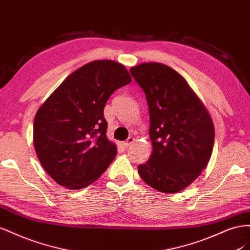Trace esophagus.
<instances>
[{
    "label": "esophagus",
    "instance_id": "34e87169",
    "mask_svg": "<svg viewBox=\"0 0 250 250\" xmlns=\"http://www.w3.org/2000/svg\"><path fill=\"white\" fill-rule=\"evenodd\" d=\"M134 140H135V139H134L133 137H129L125 142H123V146H124L125 147H129V146L133 144Z\"/></svg>",
    "mask_w": 250,
    "mask_h": 250
}]
</instances>
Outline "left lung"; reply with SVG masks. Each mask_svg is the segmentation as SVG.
Here are the masks:
<instances>
[{"label":"left lung","instance_id":"obj_1","mask_svg":"<svg viewBox=\"0 0 250 250\" xmlns=\"http://www.w3.org/2000/svg\"><path fill=\"white\" fill-rule=\"evenodd\" d=\"M130 72L145 91L153 151L138 173L149 187L174 194L194 182L208 166L215 127L188 82L160 62H142Z\"/></svg>","mask_w":250,"mask_h":250}]
</instances>
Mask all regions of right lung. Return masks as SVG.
<instances>
[{"label": "right lung", "mask_w": 250, "mask_h": 250, "mask_svg": "<svg viewBox=\"0 0 250 250\" xmlns=\"http://www.w3.org/2000/svg\"><path fill=\"white\" fill-rule=\"evenodd\" d=\"M132 77L121 63L93 61L71 73L37 112L33 145L41 165L63 188L97 180L117 154L106 138L105 103Z\"/></svg>", "instance_id": "add662e5"}]
</instances>
